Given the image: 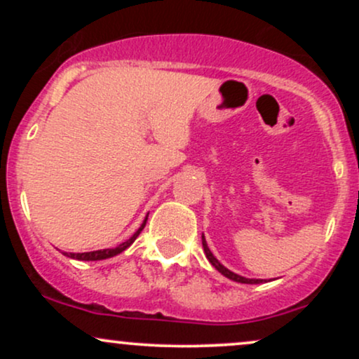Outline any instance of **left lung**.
I'll return each mask as SVG.
<instances>
[{
  "instance_id": "obj_1",
  "label": "left lung",
  "mask_w": 359,
  "mask_h": 359,
  "mask_svg": "<svg viewBox=\"0 0 359 359\" xmlns=\"http://www.w3.org/2000/svg\"><path fill=\"white\" fill-rule=\"evenodd\" d=\"M203 248H204L205 257H208L209 262H211V265L214 266V269L219 271V273L224 275V277H228L229 280H234V282H240V283H262V282H263V280H258V278H246V277H241V275L234 273V271L226 269L224 265H221V263L217 262V258L214 257V255L211 253V250H209V246H208V243H205V238H204V236H203Z\"/></svg>"
}]
</instances>
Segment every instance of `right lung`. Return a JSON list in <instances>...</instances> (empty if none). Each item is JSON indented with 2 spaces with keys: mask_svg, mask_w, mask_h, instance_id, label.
I'll return each mask as SVG.
<instances>
[{
  "mask_svg": "<svg viewBox=\"0 0 359 359\" xmlns=\"http://www.w3.org/2000/svg\"><path fill=\"white\" fill-rule=\"evenodd\" d=\"M147 219L148 216L145 217V221L142 222V226L138 228V231L133 234V236L130 238V240H126L125 243H121V245H118L116 248H106V250H97V251H88V253H65L69 258H76V259H82V262H97V259H106V258H111V257H116V255L121 253V251H125L128 246L133 245V241L137 240L138 234L142 233V229L145 228L147 224Z\"/></svg>",
  "mask_w": 359,
  "mask_h": 359,
  "instance_id": "obj_1",
  "label": "right lung"
}]
</instances>
